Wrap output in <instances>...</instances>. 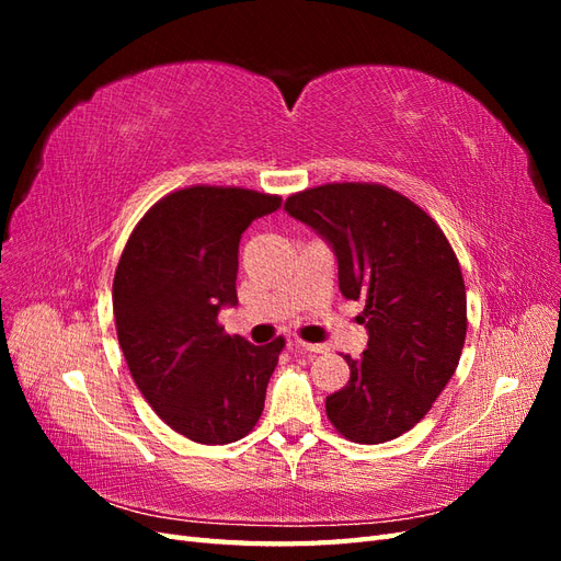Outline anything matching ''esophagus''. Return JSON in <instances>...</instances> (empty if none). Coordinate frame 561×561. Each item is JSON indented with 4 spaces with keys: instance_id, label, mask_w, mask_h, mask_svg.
Wrapping results in <instances>:
<instances>
[{
    "instance_id": "34e87169",
    "label": "esophagus",
    "mask_w": 561,
    "mask_h": 561,
    "mask_svg": "<svg viewBox=\"0 0 561 561\" xmlns=\"http://www.w3.org/2000/svg\"><path fill=\"white\" fill-rule=\"evenodd\" d=\"M290 346H293L295 351H299V353H313V355L325 351V346H320V344H309V342H301V339H293Z\"/></svg>"
}]
</instances>
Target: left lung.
<instances>
[{"label":"left lung","instance_id":"8db88e82","mask_svg":"<svg viewBox=\"0 0 561 561\" xmlns=\"http://www.w3.org/2000/svg\"><path fill=\"white\" fill-rule=\"evenodd\" d=\"M285 210L334 248L339 290L365 299L369 342L346 355L351 377L328 396L339 435L381 445L414 428L454 377L468 330L456 252L414 201L377 182H330L293 194Z\"/></svg>","mask_w":561,"mask_h":561}]
</instances>
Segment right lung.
Returning a JSON list of instances; mask_svg holds the SVG:
<instances>
[{"label":"right lung","instance_id":"right-lung-1","mask_svg":"<svg viewBox=\"0 0 561 561\" xmlns=\"http://www.w3.org/2000/svg\"><path fill=\"white\" fill-rule=\"evenodd\" d=\"M278 206V194L243 186H184L145 213L118 260L112 309L130 377L198 445L236 443L262 416L285 339L252 346L217 313L239 301L241 233Z\"/></svg>","mask_w":561,"mask_h":561}]
</instances>
